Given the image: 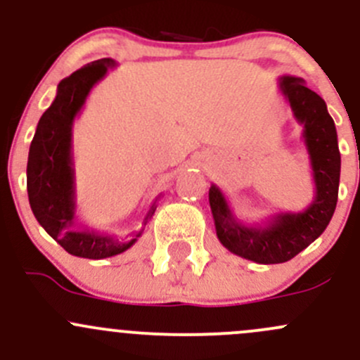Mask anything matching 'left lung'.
<instances>
[{"label":"left lung","instance_id":"obj_1","mask_svg":"<svg viewBox=\"0 0 360 360\" xmlns=\"http://www.w3.org/2000/svg\"><path fill=\"white\" fill-rule=\"evenodd\" d=\"M278 89L303 125V139L310 157L315 198L303 212H281L264 224H244L233 216L223 191L212 184L209 203L216 235L230 252L259 264L292 259L328 228L338 202L341 157L335 122L324 99L304 85L303 78L282 76Z\"/></svg>","mask_w":360,"mask_h":360}]
</instances>
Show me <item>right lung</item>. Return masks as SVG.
Wrapping results in <instances>:
<instances>
[{"mask_svg": "<svg viewBox=\"0 0 360 360\" xmlns=\"http://www.w3.org/2000/svg\"><path fill=\"white\" fill-rule=\"evenodd\" d=\"M116 68L112 59L86 64L57 85V96L39 118L27 158L29 205L46 233L69 254L86 259H104L132 248L157 210V200L144 216L143 228L132 238L90 230H75V163L72 123L90 90Z\"/></svg>", "mask_w": 360, "mask_h": 360, "instance_id": "right-lung-1", "label": "right lung"}]
</instances>
